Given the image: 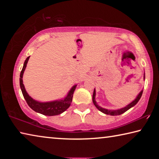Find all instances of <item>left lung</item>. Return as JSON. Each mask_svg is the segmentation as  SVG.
I'll use <instances>...</instances> for the list:
<instances>
[{"label":"left lung","mask_w":159,"mask_h":159,"mask_svg":"<svg viewBox=\"0 0 159 159\" xmlns=\"http://www.w3.org/2000/svg\"><path fill=\"white\" fill-rule=\"evenodd\" d=\"M145 79V74H144V80ZM142 93H143V90H141V92L139 93L138 96L136 97V98L134 99V100L130 102V104H128L127 106H125V107H123V108H120V109H118L116 110H109V109H104V108H102L100 106H99L98 103H97V102L95 100V95H96V90L95 89H94V92H93V104L94 105H95L97 109L98 110H99L101 112L104 113V114H107V115H111V116H118V115H120L123 114V113L125 112L126 111H128V109H130L132 107H134L135 104L138 103L139 102V99H140L142 95Z\"/></svg>","instance_id":"left-lung-1"}]
</instances>
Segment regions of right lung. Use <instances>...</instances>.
I'll return each mask as SVG.
<instances>
[{
    "instance_id": "right-lung-1",
    "label": "right lung",
    "mask_w": 159,
    "mask_h": 159,
    "mask_svg": "<svg viewBox=\"0 0 159 159\" xmlns=\"http://www.w3.org/2000/svg\"><path fill=\"white\" fill-rule=\"evenodd\" d=\"M29 57H30V56L26 59L25 63H24V66L21 71L20 78V88L26 103L28 104V105L30 107V108L33 109L34 111L45 116H56L65 111L70 107V105H71L72 98H73V94L74 90H76L77 85H74V86H72V88L70 89L68 93H67L66 96L63 99L45 102H41L35 100L31 96H29L27 92H26L25 85L23 84L22 80L24 72H25V70L26 67V64L28 63Z\"/></svg>"
}]
</instances>
